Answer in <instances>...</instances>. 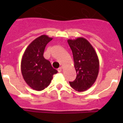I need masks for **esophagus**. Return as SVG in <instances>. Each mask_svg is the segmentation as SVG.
<instances>
[{
    "instance_id": "esophagus-1",
    "label": "esophagus",
    "mask_w": 123,
    "mask_h": 123,
    "mask_svg": "<svg viewBox=\"0 0 123 123\" xmlns=\"http://www.w3.org/2000/svg\"><path fill=\"white\" fill-rule=\"evenodd\" d=\"M62 69H63V67H60V68L58 69V72H62Z\"/></svg>"
}]
</instances>
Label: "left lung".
<instances>
[{
    "label": "left lung",
    "mask_w": 123,
    "mask_h": 123,
    "mask_svg": "<svg viewBox=\"0 0 123 123\" xmlns=\"http://www.w3.org/2000/svg\"><path fill=\"white\" fill-rule=\"evenodd\" d=\"M68 43L73 52L76 79L69 82L72 88L83 92L92 86L98 76L99 61L94 47L83 37L68 39Z\"/></svg>",
    "instance_id": "obj_1"
}]
</instances>
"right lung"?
<instances>
[{
	"mask_svg": "<svg viewBox=\"0 0 123 123\" xmlns=\"http://www.w3.org/2000/svg\"><path fill=\"white\" fill-rule=\"evenodd\" d=\"M52 40L42 35L34 40L25 50L21 60V73L24 80L32 89L42 91L48 86L53 75L58 71L43 56L45 46Z\"/></svg>",
	"mask_w": 123,
	"mask_h": 123,
	"instance_id": "1",
	"label": "right lung"
}]
</instances>
